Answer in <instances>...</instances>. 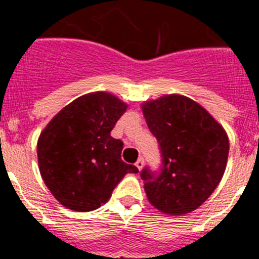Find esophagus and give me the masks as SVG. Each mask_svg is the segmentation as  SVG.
<instances>
[{
    "mask_svg": "<svg viewBox=\"0 0 259 259\" xmlns=\"http://www.w3.org/2000/svg\"><path fill=\"white\" fill-rule=\"evenodd\" d=\"M136 167L137 168H139V170H143V167H144V158L143 157H140L139 158V159H137L136 161Z\"/></svg>",
    "mask_w": 259,
    "mask_h": 259,
    "instance_id": "obj_1",
    "label": "esophagus"
}]
</instances>
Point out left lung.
Wrapping results in <instances>:
<instances>
[{"mask_svg":"<svg viewBox=\"0 0 259 259\" xmlns=\"http://www.w3.org/2000/svg\"><path fill=\"white\" fill-rule=\"evenodd\" d=\"M143 113L161 150L158 171L145 167L148 200L164 214H188L211 196L223 178L228 136L206 110L180 95L143 104Z\"/></svg>","mask_w":259,"mask_h":259,"instance_id":"8db88e82","label":"left lung"}]
</instances>
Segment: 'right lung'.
Segmentation results:
<instances>
[{"mask_svg":"<svg viewBox=\"0 0 259 259\" xmlns=\"http://www.w3.org/2000/svg\"><path fill=\"white\" fill-rule=\"evenodd\" d=\"M127 105L111 93L81 96L57 114L37 141L38 168L50 193L75 211H92L106 202L125 174L123 143L110 132Z\"/></svg>","mask_w":259,"mask_h":259,"instance_id":"add662e5","label":"right lung"}]
</instances>
